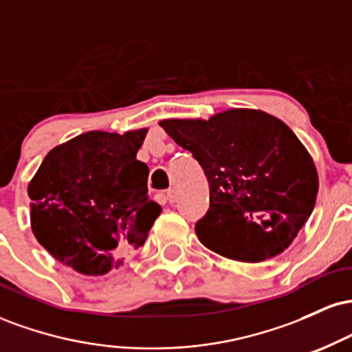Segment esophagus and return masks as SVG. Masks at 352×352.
<instances>
[{"label": "esophagus", "mask_w": 352, "mask_h": 352, "mask_svg": "<svg viewBox=\"0 0 352 352\" xmlns=\"http://www.w3.org/2000/svg\"><path fill=\"white\" fill-rule=\"evenodd\" d=\"M165 195H167L168 204H175L177 197H179V192H177V188H168V190H167V193H165Z\"/></svg>", "instance_id": "obj_1"}]
</instances>
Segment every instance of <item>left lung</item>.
<instances>
[{
  "label": "left lung",
  "instance_id": "1",
  "mask_svg": "<svg viewBox=\"0 0 352 352\" xmlns=\"http://www.w3.org/2000/svg\"><path fill=\"white\" fill-rule=\"evenodd\" d=\"M160 127L204 168L210 208L199 240L230 260L258 263L288 248L316 204L318 173L294 132L276 117L230 109L208 120Z\"/></svg>",
  "mask_w": 352,
  "mask_h": 352
}]
</instances>
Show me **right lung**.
<instances>
[{
  "label": "right lung",
  "instance_id": "1",
  "mask_svg": "<svg viewBox=\"0 0 352 352\" xmlns=\"http://www.w3.org/2000/svg\"><path fill=\"white\" fill-rule=\"evenodd\" d=\"M147 129L86 132L44 157L30 182L34 236L60 263L98 276L145 243L160 215L148 167L137 160Z\"/></svg>",
  "mask_w": 352,
  "mask_h": 352
}]
</instances>
